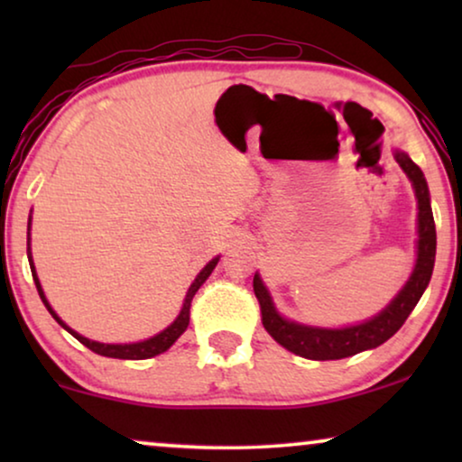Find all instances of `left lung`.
Wrapping results in <instances>:
<instances>
[{"mask_svg":"<svg viewBox=\"0 0 462 462\" xmlns=\"http://www.w3.org/2000/svg\"><path fill=\"white\" fill-rule=\"evenodd\" d=\"M395 162L406 172L408 180L412 182L416 204H419V218H416V261L414 269L410 273L408 282L403 288L393 296V300L376 313L374 318L359 321L353 326L343 328H319V326H307L300 321L288 319L277 311L273 299H271L269 288L264 286L261 273H254V294L258 302H261V315L263 326L283 349L292 351L294 356H300L305 359H315V362H326V359H343L351 357L356 353L376 349L384 340H389L393 334L403 326L408 315L412 313L416 302L420 300L422 292H425L429 282H431L433 264H435V245H438V237H435V223H433V210H431V195H429V187L425 180L422 170L410 160L408 153L395 149L393 151Z\"/></svg>","mask_w":462,"mask_h":462,"instance_id":"8db88e82","label":"left lung"}]
</instances>
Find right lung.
I'll return each mask as SVG.
<instances>
[{"instance_id":"obj_1","label":"right lung","mask_w":462,"mask_h":462,"mask_svg":"<svg viewBox=\"0 0 462 462\" xmlns=\"http://www.w3.org/2000/svg\"><path fill=\"white\" fill-rule=\"evenodd\" d=\"M31 212H33V210H31ZM27 256H29L31 273H33V282H35V286H37V292H40V299H42L43 305H46L50 315H52V318H54L56 321H59V324H60L62 328H65V330H67L69 334H71V337L78 338L81 345H86L88 349L94 351V353H98V356L116 357V359H149V357L160 356V353H163V351H168L170 346H172V345L176 343V340H179L180 334L187 330V326H189V309H191V300H193L195 292H198V290H199L201 286H204V282L208 280V277H210L214 267H217L218 261H220V256H214L212 261L208 263L206 267L199 271L198 277H195L193 283H191V286H189V290H187V296H185V300H182L180 313L176 315V319L172 321V324H170L168 328H163V330H162L160 334H155V337H151V338H147V340H138V343L109 345V343H98V340H90V338L81 337L79 332H75L73 328H69V326L65 324V321H62V319L59 318V315H56L54 309L50 307L46 294H43V288H42V283H40V277H37V271H35V264H33V256H31V217H29V223H27Z\"/></svg>"}]
</instances>
